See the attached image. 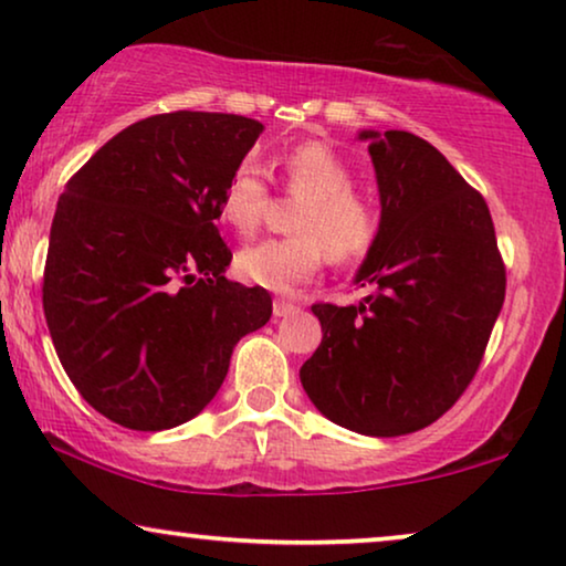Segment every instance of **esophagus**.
<instances>
[{"label":"esophagus","instance_id":"obj_1","mask_svg":"<svg viewBox=\"0 0 566 566\" xmlns=\"http://www.w3.org/2000/svg\"><path fill=\"white\" fill-rule=\"evenodd\" d=\"M296 304H293V301H285V298H275L273 301V314L277 316V319H281V316H289V314H293L296 312Z\"/></svg>","mask_w":566,"mask_h":566}]
</instances>
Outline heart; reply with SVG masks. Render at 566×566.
<instances>
[{"label":"heart","mask_w":566,"mask_h":566,"mask_svg":"<svg viewBox=\"0 0 566 566\" xmlns=\"http://www.w3.org/2000/svg\"><path fill=\"white\" fill-rule=\"evenodd\" d=\"M285 188L304 196L293 229L298 234L247 244L237 254L242 277L275 293H289L324 265L327 254L350 262L374 247L381 213L376 200L353 188V169L324 142L293 146L281 159ZM268 182L252 161H242L223 182L219 213L239 234H252L265 219Z\"/></svg>","instance_id":"heart-1"}]
</instances>
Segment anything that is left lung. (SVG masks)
<instances>
[{
    "instance_id": "8db88e82",
    "label": "left lung",
    "mask_w": 566,
    "mask_h": 566,
    "mask_svg": "<svg viewBox=\"0 0 566 566\" xmlns=\"http://www.w3.org/2000/svg\"><path fill=\"white\" fill-rule=\"evenodd\" d=\"M381 229L355 283L358 306L314 304L322 345L301 366L339 428L394 438L451 409L484 358L505 301V262L482 192L424 138L363 130Z\"/></svg>"
}]
</instances>
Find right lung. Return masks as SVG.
I'll use <instances>...</instances> for the list:
<instances>
[{
    "label": "right lung",
    "mask_w": 566,
    "mask_h": 566,
    "mask_svg": "<svg viewBox=\"0 0 566 566\" xmlns=\"http://www.w3.org/2000/svg\"><path fill=\"white\" fill-rule=\"evenodd\" d=\"M262 123L161 113L123 128L66 182L51 223L43 312L76 391L128 430L188 422L234 345L268 324L265 289L227 281L223 182Z\"/></svg>",
    "instance_id": "obj_1"
}]
</instances>
